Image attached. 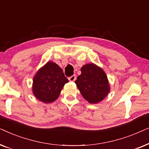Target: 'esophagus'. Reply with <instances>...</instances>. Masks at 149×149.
Segmentation results:
<instances>
[{
    "label": "esophagus",
    "mask_w": 149,
    "mask_h": 149,
    "mask_svg": "<svg viewBox=\"0 0 149 149\" xmlns=\"http://www.w3.org/2000/svg\"><path fill=\"white\" fill-rule=\"evenodd\" d=\"M68 80L70 81H75V80H76V76H75V75H72V76L68 77Z\"/></svg>",
    "instance_id": "1"
}]
</instances>
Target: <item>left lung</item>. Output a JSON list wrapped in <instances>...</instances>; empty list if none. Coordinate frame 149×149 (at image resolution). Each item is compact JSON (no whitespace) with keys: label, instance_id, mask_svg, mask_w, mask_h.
<instances>
[{"label":"left lung","instance_id":"1","mask_svg":"<svg viewBox=\"0 0 149 149\" xmlns=\"http://www.w3.org/2000/svg\"><path fill=\"white\" fill-rule=\"evenodd\" d=\"M81 71L75 83L81 95L91 104L101 102L110 92L109 80L104 71L93 63L83 66Z\"/></svg>","mask_w":149,"mask_h":149}]
</instances>
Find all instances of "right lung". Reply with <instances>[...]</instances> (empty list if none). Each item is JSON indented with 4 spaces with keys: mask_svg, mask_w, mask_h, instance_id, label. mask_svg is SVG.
<instances>
[{
    "mask_svg": "<svg viewBox=\"0 0 149 149\" xmlns=\"http://www.w3.org/2000/svg\"><path fill=\"white\" fill-rule=\"evenodd\" d=\"M68 82L62 69L56 63L48 62L34 77L32 91L40 101L51 103L58 99L61 90Z\"/></svg>",
    "mask_w": 149,
    "mask_h": 149,
    "instance_id": "right-lung-1",
    "label": "right lung"
}]
</instances>
